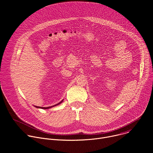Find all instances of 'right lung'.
Listing matches in <instances>:
<instances>
[{"label": "right lung", "mask_w": 153, "mask_h": 153, "mask_svg": "<svg viewBox=\"0 0 153 153\" xmlns=\"http://www.w3.org/2000/svg\"><path fill=\"white\" fill-rule=\"evenodd\" d=\"M63 101V100H62L61 102H60L59 103H57V104H56V105H53V106H48V107H41V106H35L36 108H41V109H44V110H47V109L51 108H52V107H54V106H57V105L60 104Z\"/></svg>", "instance_id": "obj_1"}]
</instances>
